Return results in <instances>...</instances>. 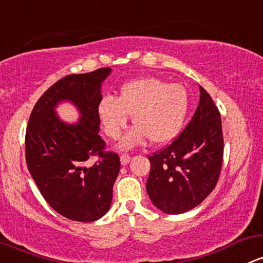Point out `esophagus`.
<instances>
[{
  "mask_svg": "<svg viewBox=\"0 0 263 263\" xmlns=\"http://www.w3.org/2000/svg\"><path fill=\"white\" fill-rule=\"evenodd\" d=\"M129 160H131L129 155H121L120 161H121V164H123V166H126V164L129 162Z\"/></svg>",
  "mask_w": 263,
  "mask_h": 263,
  "instance_id": "obj_1",
  "label": "esophagus"
}]
</instances>
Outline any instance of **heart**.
Returning a JSON list of instances; mask_svg holds the SVG:
<instances>
[{"mask_svg": "<svg viewBox=\"0 0 263 263\" xmlns=\"http://www.w3.org/2000/svg\"><path fill=\"white\" fill-rule=\"evenodd\" d=\"M189 112V93L182 85L158 77H140L120 88L118 97H101L97 116L103 132L111 140L121 137L129 116L135 127L121 141L123 149L141 145L148 138L152 145H163L177 136Z\"/></svg>", "mask_w": 263, "mask_h": 263, "instance_id": "b5f03b06", "label": "heart"}]
</instances>
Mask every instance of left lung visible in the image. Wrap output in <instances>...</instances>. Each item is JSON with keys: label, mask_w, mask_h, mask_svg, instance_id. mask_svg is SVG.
Here are the masks:
<instances>
[{"label": "left lung", "mask_w": 263, "mask_h": 263, "mask_svg": "<svg viewBox=\"0 0 263 263\" xmlns=\"http://www.w3.org/2000/svg\"><path fill=\"white\" fill-rule=\"evenodd\" d=\"M222 158L220 112L200 86V102L189 125L171 145L148 156L146 190L152 203L168 215L195 209L215 189Z\"/></svg>", "instance_id": "1"}]
</instances>
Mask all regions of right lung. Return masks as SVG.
<instances>
[{
	"label": "right lung",
	"instance_id": "right-lung-1",
	"mask_svg": "<svg viewBox=\"0 0 263 263\" xmlns=\"http://www.w3.org/2000/svg\"><path fill=\"white\" fill-rule=\"evenodd\" d=\"M111 68L68 74L52 85L34 105L26 129V163L40 192L52 209L68 220L92 222L105 216L120 172V157L106 152L100 137L97 103ZM70 102L77 123L67 124L55 107ZM91 155L99 161L87 163Z\"/></svg>",
	"mask_w": 263,
	"mask_h": 263
}]
</instances>
